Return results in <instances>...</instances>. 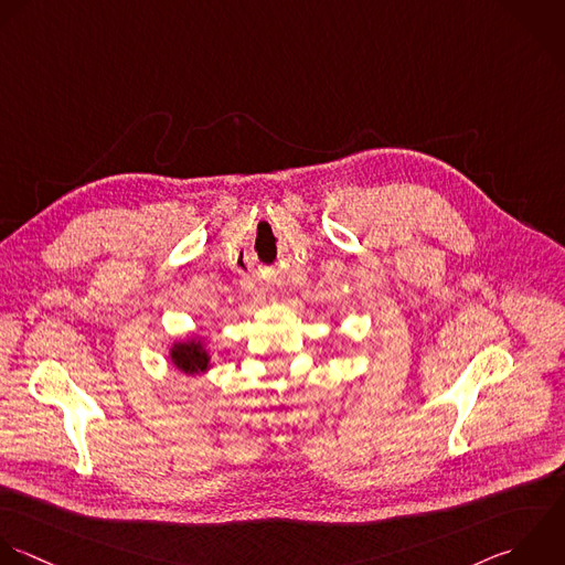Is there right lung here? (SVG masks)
Wrapping results in <instances>:
<instances>
[{
  "label": "right lung",
  "instance_id": "right-lung-1",
  "mask_svg": "<svg viewBox=\"0 0 565 565\" xmlns=\"http://www.w3.org/2000/svg\"><path fill=\"white\" fill-rule=\"evenodd\" d=\"M171 363L184 374H202L209 370V352L204 350V343L200 339H186L171 345Z\"/></svg>",
  "mask_w": 565,
  "mask_h": 565
}]
</instances>
